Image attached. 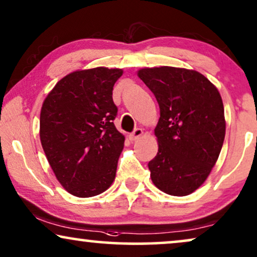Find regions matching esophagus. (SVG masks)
Masks as SVG:
<instances>
[{
    "instance_id": "esophagus-1",
    "label": "esophagus",
    "mask_w": 257,
    "mask_h": 257,
    "mask_svg": "<svg viewBox=\"0 0 257 257\" xmlns=\"http://www.w3.org/2000/svg\"><path fill=\"white\" fill-rule=\"evenodd\" d=\"M143 135V131L141 128H136L134 132L132 133L131 135H129V139L132 140V141H136V140H139L141 136Z\"/></svg>"
}]
</instances>
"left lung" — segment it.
Here are the masks:
<instances>
[{"label":"left lung","mask_w":257,"mask_h":257,"mask_svg":"<svg viewBox=\"0 0 257 257\" xmlns=\"http://www.w3.org/2000/svg\"><path fill=\"white\" fill-rule=\"evenodd\" d=\"M138 76L160 105L159 152L148 163L153 183L173 196L194 193L209 176L223 146L221 95L204 75L186 68H142Z\"/></svg>","instance_id":"left-lung-1"}]
</instances>
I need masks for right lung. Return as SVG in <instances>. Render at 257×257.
<instances>
[{"instance_id": "1", "label": "right lung", "mask_w": 257, "mask_h": 257, "mask_svg": "<svg viewBox=\"0 0 257 257\" xmlns=\"http://www.w3.org/2000/svg\"><path fill=\"white\" fill-rule=\"evenodd\" d=\"M122 74L104 67L73 71L43 101L41 145L57 181L74 196H96L115 180L124 136L112 122V87Z\"/></svg>"}]
</instances>
